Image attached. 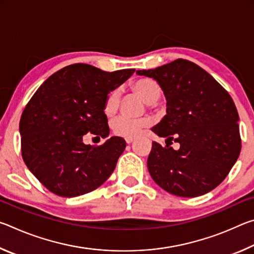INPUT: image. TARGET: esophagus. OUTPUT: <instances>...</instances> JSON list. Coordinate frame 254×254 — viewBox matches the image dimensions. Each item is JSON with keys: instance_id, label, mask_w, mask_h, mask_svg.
Segmentation results:
<instances>
[{"instance_id": "1", "label": "esophagus", "mask_w": 254, "mask_h": 254, "mask_svg": "<svg viewBox=\"0 0 254 254\" xmlns=\"http://www.w3.org/2000/svg\"><path fill=\"white\" fill-rule=\"evenodd\" d=\"M133 140H134V137H126V142H127V143L133 142Z\"/></svg>"}]
</instances>
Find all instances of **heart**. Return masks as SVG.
Segmentation results:
<instances>
[{
    "instance_id": "1",
    "label": "heart",
    "mask_w": 254,
    "mask_h": 254,
    "mask_svg": "<svg viewBox=\"0 0 254 254\" xmlns=\"http://www.w3.org/2000/svg\"><path fill=\"white\" fill-rule=\"evenodd\" d=\"M132 89L148 105H154L161 95L160 86L157 81L151 78H140L132 84ZM121 101V92L119 88H115L109 93L104 103V113L106 117H113L117 113ZM150 123L149 118L128 119L126 117H120L111 123L112 132L118 136L133 137L140 134L141 131Z\"/></svg>"
}]
</instances>
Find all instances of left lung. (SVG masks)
Masks as SVG:
<instances>
[{"instance_id": "left-lung-1", "label": "left lung", "mask_w": 254, "mask_h": 254, "mask_svg": "<svg viewBox=\"0 0 254 254\" xmlns=\"http://www.w3.org/2000/svg\"><path fill=\"white\" fill-rule=\"evenodd\" d=\"M137 75L158 81L167 114L152 131L167 137L152 142L148 170L162 189L180 197L204 195L229 175L241 151L239 114L230 94L203 68L186 59ZM175 140L181 148L168 143Z\"/></svg>"}]
</instances>
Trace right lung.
<instances>
[{
    "mask_svg": "<svg viewBox=\"0 0 254 254\" xmlns=\"http://www.w3.org/2000/svg\"><path fill=\"white\" fill-rule=\"evenodd\" d=\"M135 69L103 71L74 64L55 72L33 94L20 120L21 152L36 178L54 194L76 197L104 184L126 149L112 136L101 145L83 135L110 134L104 103Z\"/></svg>",
    "mask_w": 254,
    "mask_h": 254,
    "instance_id": "obj_1",
    "label": "right lung"
}]
</instances>
